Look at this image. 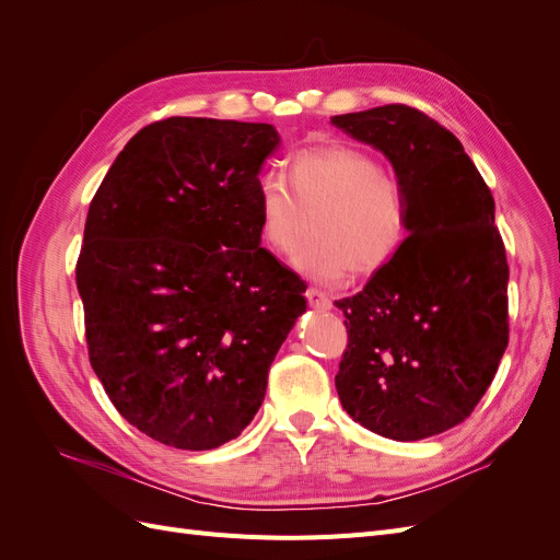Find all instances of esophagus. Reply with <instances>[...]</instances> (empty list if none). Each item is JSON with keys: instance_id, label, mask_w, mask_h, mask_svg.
I'll return each instance as SVG.
<instances>
[{"instance_id": "obj_1", "label": "esophagus", "mask_w": 560, "mask_h": 560, "mask_svg": "<svg viewBox=\"0 0 560 560\" xmlns=\"http://www.w3.org/2000/svg\"><path fill=\"white\" fill-rule=\"evenodd\" d=\"M306 299H308V303H311L313 308H319V311H329L331 308V299L325 292L315 290V287H308Z\"/></svg>"}]
</instances>
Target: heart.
I'll use <instances>...</instances> for the list:
<instances>
[{"instance_id": "b5f03b06", "label": "heart", "mask_w": 560, "mask_h": 560, "mask_svg": "<svg viewBox=\"0 0 560 560\" xmlns=\"http://www.w3.org/2000/svg\"><path fill=\"white\" fill-rule=\"evenodd\" d=\"M287 183L266 173L257 184L261 241L292 254L313 214L308 241L294 266L308 278L336 282L352 268L374 273L393 259L406 235V196L399 179L369 151L346 142L303 147L287 159Z\"/></svg>"}]
</instances>
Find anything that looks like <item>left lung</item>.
<instances>
[{"instance_id":"8db88e82","label":"left lung","mask_w":560,"mask_h":560,"mask_svg":"<svg viewBox=\"0 0 560 560\" xmlns=\"http://www.w3.org/2000/svg\"><path fill=\"white\" fill-rule=\"evenodd\" d=\"M331 124L393 163L409 231L360 294L336 301L348 329L336 393L360 425L418 442L469 418L510 343L495 200L460 140L428 114L385 105Z\"/></svg>"}]
</instances>
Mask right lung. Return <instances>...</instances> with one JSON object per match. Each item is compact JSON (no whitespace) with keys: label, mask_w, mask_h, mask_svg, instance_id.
Returning <instances> with one entry per match:
<instances>
[{"label":"right lung","mask_w":560,"mask_h":560,"mask_svg":"<svg viewBox=\"0 0 560 560\" xmlns=\"http://www.w3.org/2000/svg\"><path fill=\"white\" fill-rule=\"evenodd\" d=\"M278 144L268 124L163 118L91 200L77 261L91 366L116 411L165 446L238 436L306 311L303 280L259 247L257 184Z\"/></svg>","instance_id":"right-lung-1"}]
</instances>
